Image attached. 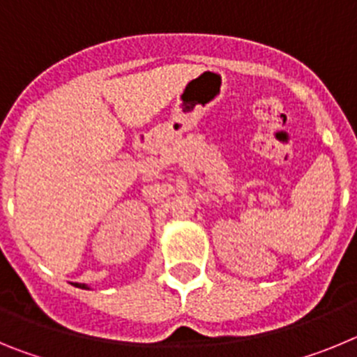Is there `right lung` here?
<instances>
[{
	"instance_id": "1",
	"label": "right lung",
	"mask_w": 357,
	"mask_h": 357,
	"mask_svg": "<svg viewBox=\"0 0 357 357\" xmlns=\"http://www.w3.org/2000/svg\"><path fill=\"white\" fill-rule=\"evenodd\" d=\"M78 286V288H85V284H77Z\"/></svg>"
}]
</instances>
